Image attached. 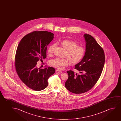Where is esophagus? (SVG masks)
<instances>
[{
  "label": "esophagus",
  "instance_id": "1",
  "mask_svg": "<svg viewBox=\"0 0 121 121\" xmlns=\"http://www.w3.org/2000/svg\"><path fill=\"white\" fill-rule=\"evenodd\" d=\"M56 72H57V73H62V71H60V70H58V69H56Z\"/></svg>",
  "mask_w": 121,
  "mask_h": 121
}]
</instances>
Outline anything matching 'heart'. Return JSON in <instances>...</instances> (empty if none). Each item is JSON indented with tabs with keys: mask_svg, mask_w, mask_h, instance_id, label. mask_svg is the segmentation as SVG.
Instances as JSON below:
<instances>
[{
	"mask_svg": "<svg viewBox=\"0 0 121 121\" xmlns=\"http://www.w3.org/2000/svg\"><path fill=\"white\" fill-rule=\"evenodd\" d=\"M61 45L66 49L65 56L67 58H56L50 61V65L59 70H62L69 63V61L72 64L78 62L82 59L85 54V49L83 47L77 45L74 41L65 39L60 42ZM55 44L51 45L48 47V52L49 54H52Z\"/></svg>",
	"mask_w": 121,
	"mask_h": 121,
	"instance_id": "heart-1",
	"label": "heart"
}]
</instances>
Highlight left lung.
<instances>
[{
    "label": "left lung",
    "instance_id": "obj_1",
    "mask_svg": "<svg viewBox=\"0 0 121 121\" xmlns=\"http://www.w3.org/2000/svg\"><path fill=\"white\" fill-rule=\"evenodd\" d=\"M83 37L86 43L85 55L74 67L80 74L67 71L68 78L65 82L66 88L75 94L85 93L93 87L100 77L105 60L104 50L95 39L86 34Z\"/></svg>",
    "mask_w": 121,
    "mask_h": 121
}]
</instances>
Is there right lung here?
Wrapping results in <instances>:
<instances>
[{
  "label": "right lung",
  "mask_w": 121,
  "mask_h": 121,
  "mask_svg": "<svg viewBox=\"0 0 121 121\" xmlns=\"http://www.w3.org/2000/svg\"><path fill=\"white\" fill-rule=\"evenodd\" d=\"M54 35L46 31L33 32L21 39L17 48L15 57L17 74L24 83L34 91L46 88L48 78L55 72L53 67L41 69L36 67L39 60L47 57V47Z\"/></svg>",
  "instance_id": "right-lung-1"
}]
</instances>
